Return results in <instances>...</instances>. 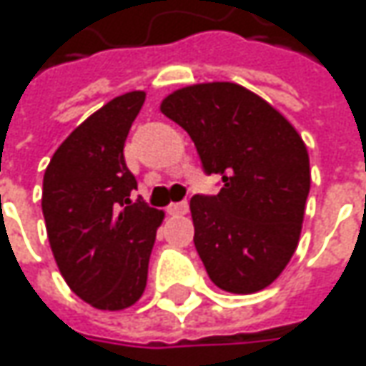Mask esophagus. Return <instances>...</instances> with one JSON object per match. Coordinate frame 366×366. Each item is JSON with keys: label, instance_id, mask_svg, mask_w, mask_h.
Segmentation results:
<instances>
[{"label": "esophagus", "instance_id": "obj_1", "mask_svg": "<svg viewBox=\"0 0 366 366\" xmlns=\"http://www.w3.org/2000/svg\"><path fill=\"white\" fill-rule=\"evenodd\" d=\"M167 214H186L188 213V202L182 200V202H169L167 204Z\"/></svg>", "mask_w": 366, "mask_h": 366}]
</instances>
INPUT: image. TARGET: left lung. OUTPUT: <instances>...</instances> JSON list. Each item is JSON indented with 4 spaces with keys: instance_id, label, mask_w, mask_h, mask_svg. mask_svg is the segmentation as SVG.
I'll use <instances>...</instances> for the list:
<instances>
[{
    "instance_id": "1",
    "label": "left lung",
    "mask_w": 366,
    "mask_h": 366,
    "mask_svg": "<svg viewBox=\"0 0 366 366\" xmlns=\"http://www.w3.org/2000/svg\"><path fill=\"white\" fill-rule=\"evenodd\" d=\"M159 110L197 145L217 197L190 200L194 246L227 293L272 285L297 249L310 194V153L293 124L258 94L231 81L176 89Z\"/></svg>"
}]
</instances>
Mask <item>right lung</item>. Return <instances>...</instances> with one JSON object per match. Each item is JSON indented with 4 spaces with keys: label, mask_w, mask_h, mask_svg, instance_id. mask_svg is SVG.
I'll list each match as a JSON object with an SVG mask.
<instances>
[{
    "label": "right lung",
    "mask_w": 366,
    "mask_h": 366,
    "mask_svg": "<svg viewBox=\"0 0 366 366\" xmlns=\"http://www.w3.org/2000/svg\"><path fill=\"white\" fill-rule=\"evenodd\" d=\"M145 102L137 89L104 104L67 137L42 180V214L59 272L92 307L127 310L141 299L164 213L133 202L124 141Z\"/></svg>",
    "instance_id": "add662e5"
}]
</instances>
